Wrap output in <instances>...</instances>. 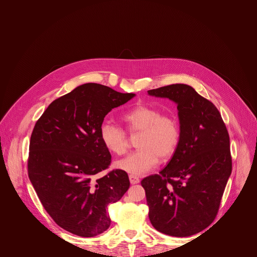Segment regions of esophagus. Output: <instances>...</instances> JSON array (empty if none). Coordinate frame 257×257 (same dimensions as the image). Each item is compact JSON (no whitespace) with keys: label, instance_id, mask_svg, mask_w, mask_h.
Wrapping results in <instances>:
<instances>
[{"label":"esophagus","instance_id":"esophagus-1","mask_svg":"<svg viewBox=\"0 0 257 257\" xmlns=\"http://www.w3.org/2000/svg\"><path fill=\"white\" fill-rule=\"evenodd\" d=\"M129 180L131 184H137L140 182V178L136 176V175H129Z\"/></svg>","mask_w":257,"mask_h":257}]
</instances>
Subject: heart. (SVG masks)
<instances>
[{"instance_id":"b5f03b06","label":"heart","mask_w":257,"mask_h":257,"mask_svg":"<svg viewBox=\"0 0 257 257\" xmlns=\"http://www.w3.org/2000/svg\"><path fill=\"white\" fill-rule=\"evenodd\" d=\"M131 134L140 133L138 151L117 160L114 167L131 175H142L157 166L159 159L167 161L176 153L181 141L177 118L163 114L158 108L146 104L134 106L121 115ZM100 140L105 149L116 155L124 154L129 147L124 130L104 121L100 127Z\"/></svg>"}]
</instances>
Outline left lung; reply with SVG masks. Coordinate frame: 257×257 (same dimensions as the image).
Listing matches in <instances>:
<instances>
[{
	"label": "left lung",
	"mask_w": 257,
	"mask_h": 257,
	"mask_svg": "<svg viewBox=\"0 0 257 257\" xmlns=\"http://www.w3.org/2000/svg\"><path fill=\"white\" fill-rule=\"evenodd\" d=\"M177 104L181 141L168 166L142 180L149 219L161 233L190 236L208 227L218 213L232 171L230 141L222 116L190 85L148 90Z\"/></svg>",
	"instance_id": "8db88e82"
}]
</instances>
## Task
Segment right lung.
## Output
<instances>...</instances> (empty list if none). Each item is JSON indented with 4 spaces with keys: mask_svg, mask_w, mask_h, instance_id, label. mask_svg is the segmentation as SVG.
<instances>
[{
    "mask_svg": "<svg viewBox=\"0 0 257 257\" xmlns=\"http://www.w3.org/2000/svg\"><path fill=\"white\" fill-rule=\"evenodd\" d=\"M134 96L85 83L53 101L36 121L28 175L44 208L64 230L91 237L109 228L107 206L124 196L130 182L120 170L97 178L111 161L100 127L108 112Z\"/></svg>",
    "mask_w": 257,
    "mask_h": 257,
    "instance_id": "right-lung-1",
    "label": "right lung"
}]
</instances>
